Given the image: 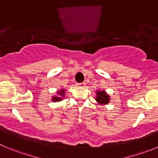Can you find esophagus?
<instances>
[{"mask_svg":"<svg viewBox=\"0 0 158 158\" xmlns=\"http://www.w3.org/2000/svg\"><path fill=\"white\" fill-rule=\"evenodd\" d=\"M77 85L79 86H81V87H84V86H86V83L85 82H80V83H78Z\"/></svg>","mask_w":158,"mask_h":158,"instance_id":"34e87169","label":"esophagus"}]
</instances>
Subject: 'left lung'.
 I'll use <instances>...</instances> for the list:
<instances>
[{
  "label": "left lung",
  "instance_id": "8db88e82",
  "mask_svg": "<svg viewBox=\"0 0 158 158\" xmlns=\"http://www.w3.org/2000/svg\"><path fill=\"white\" fill-rule=\"evenodd\" d=\"M96 100L100 104H106L109 102V96L104 91H98Z\"/></svg>",
  "mask_w": 158,
  "mask_h": 158
}]
</instances>
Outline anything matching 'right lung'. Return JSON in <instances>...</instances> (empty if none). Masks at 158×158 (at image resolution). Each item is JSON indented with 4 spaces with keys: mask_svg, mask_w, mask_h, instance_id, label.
<instances>
[{
    "mask_svg": "<svg viewBox=\"0 0 158 158\" xmlns=\"http://www.w3.org/2000/svg\"><path fill=\"white\" fill-rule=\"evenodd\" d=\"M64 89H61V92H58L57 94H59V95H61V96H64ZM53 101L55 102V101H60L61 100V97H53Z\"/></svg>",
    "mask_w": 158,
    "mask_h": 158,
    "instance_id": "1",
    "label": "right lung"
}]
</instances>
